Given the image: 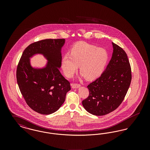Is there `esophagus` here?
Returning <instances> with one entry per match:
<instances>
[{
	"label": "esophagus",
	"mask_w": 150,
	"mask_h": 150,
	"mask_svg": "<svg viewBox=\"0 0 150 150\" xmlns=\"http://www.w3.org/2000/svg\"><path fill=\"white\" fill-rule=\"evenodd\" d=\"M71 86L72 88H78L80 86V84H72Z\"/></svg>",
	"instance_id": "1"
}]
</instances>
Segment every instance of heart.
<instances>
[{"label":"heart","mask_w":150,"mask_h":150,"mask_svg":"<svg viewBox=\"0 0 150 150\" xmlns=\"http://www.w3.org/2000/svg\"><path fill=\"white\" fill-rule=\"evenodd\" d=\"M108 60L107 50L86 42L76 44L71 54L66 53L62 59V68L65 75L71 77L78 69L88 80L99 77Z\"/></svg>","instance_id":"b5f03b06"}]
</instances>
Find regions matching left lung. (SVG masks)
Masks as SVG:
<instances>
[{
    "label": "left lung",
    "instance_id": "1",
    "mask_svg": "<svg viewBox=\"0 0 150 150\" xmlns=\"http://www.w3.org/2000/svg\"><path fill=\"white\" fill-rule=\"evenodd\" d=\"M112 44L113 53L106 70L88 86L89 96L82 101L86 110L96 116L108 114L120 105L132 80L127 53L117 44Z\"/></svg>",
    "mask_w": 150,
    "mask_h": 150
}]
</instances>
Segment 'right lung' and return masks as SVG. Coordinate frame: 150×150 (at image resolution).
I'll list each match as a JSON object with an SVG mask.
<instances>
[{
    "mask_svg": "<svg viewBox=\"0 0 150 150\" xmlns=\"http://www.w3.org/2000/svg\"><path fill=\"white\" fill-rule=\"evenodd\" d=\"M64 39H44L32 43L24 50L16 71L18 87L29 107L43 115L51 114L64 103L70 83L59 70ZM41 54L48 61L43 68H34L29 59Z\"/></svg>",
    "mask_w": 150,
    "mask_h": 150,
    "instance_id": "add662e5",
    "label": "right lung"
}]
</instances>
